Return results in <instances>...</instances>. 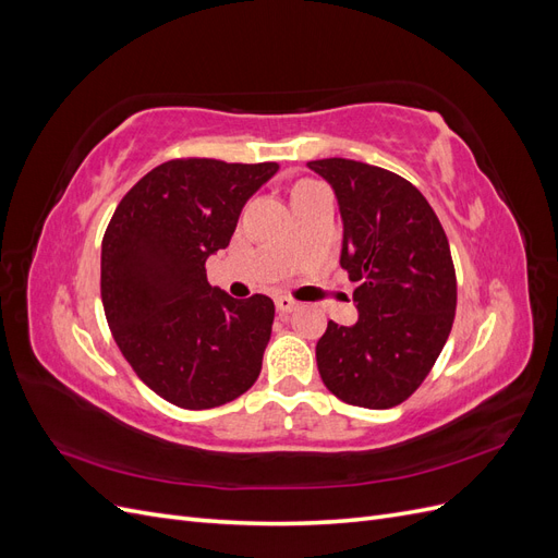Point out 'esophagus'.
Returning <instances> with one entry per match:
<instances>
[{
    "label": "esophagus",
    "instance_id": "esophagus-1",
    "mask_svg": "<svg viewBox=\"0 0 558 558\" xmlns=\"http://www.w3.org/2000/svg\"><path fill=\"white\" fill-rule=\"evenodd\" d=\"M275 302H277V310H279L281 314H289V312L298 310V302H295L293 298H289V295H279Z\"/></svg>",
    "mask_w": 558,
    "mask_h": 558
}]
</instances>
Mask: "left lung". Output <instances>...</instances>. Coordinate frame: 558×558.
Here are the masks:
<instances>
[{
    "mask_svg": "<svg viewBox=\"0 0 558 558\" xmlns=\"http://www.w3.org/2000/svg\"><path fill=\"white\" fill-rule=\"evenodd\" d=\"M307 167L337 197L340 265L359 281V320H328L316 344L318 375L349 404L396 408L426 379L451 332L456 272L447 234L428 199L393 172L347 158Z\"/></svg>",
    "mask_w": 558,
    "mask_h": 558,
    "instance_id": "8db88e82",
    "label": "left lung"
}]
</instances>
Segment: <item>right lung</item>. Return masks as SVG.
Segmentation results:
<instances>
[{"label": "right lung", "instance_id": "obj_1", "mask_svg": "<svg viewBox=\"0 0 558 558\" xmlns=\"http://www.w3.org/2000/svg\"><path fill=\"white\" fill-rule=\"evenodd\" d=\"M277 162L170 160L132 185L102 240V305L137 377L183 410L240 398L258 379L275 302L209 286L248 197Z\"/></svg>", "mask_w": 558, "mask_h": 558}]
</instances>
